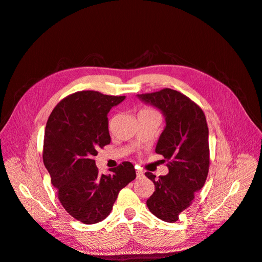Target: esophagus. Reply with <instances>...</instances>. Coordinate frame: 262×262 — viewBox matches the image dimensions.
Masks as SVG:
<instances>
[{
    "mask_svg": "<svg viewBox=\"0 0 262 262\" xmlns=\"http://www.w3.org/2000/svg\"><path fill=\"white\" fill-rule=\"evenodd\" d=\"M144 175V173H143V171L142 169H140V168H137V176L138 178H142V176Z\"/></svg>",
    "mask_w": 262,
    "mask_h": 262,
    "instance_id": "esophagus-1",
    "label": "esophagus"
}]
</instances>
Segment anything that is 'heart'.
<instances>
[{"label":"heart","mask_w":262,"mask_h":262,"mask_svg":"<svg viewBox=\"0 0 262 262\" xmlns=\"http://www.w3.org/2000/svg\"><path fill=\"white\" fill-rule=\"evenodd\" d=\"M148 111H153V110L152 109H148V108H144V109L141 110L140 112H148Z\"/></svg>","instance_id":"heart-1"}]
</instances>
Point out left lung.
<instances>
[{"instance_id":"1","label":"left lung","mask_w":262,"mask_h":262,"mask_svg":"<svg viewBox=\"0 0 262 262\" xmlns=\"http://www.w3.org/2000/svg\"><path fill=\"white\" fill-rule=\"evenodd\" d=\"M138 98L160 109L166 122L155 152L164 157L168 174L155 179L157 176L152 173H145L155 185L146 206L162 221L175 223L207 179L209 145L206 117L200 105L169 88L138 95Z\"/></svg>"}]
</instances>
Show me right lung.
I'll use <instances>...</instances> for the list:
<instances>
[{
  "label": "right lung",
  "mask_w": 262,
  "mask_h": 262,
  "mask_svg": "<svg viewBox=\"0 0 262 262\" xmlns=\"http://www.w3.org/2000/svg\"><path fill=\"white\" fill-rule=\"evenodd\" d=\"M125 96L78 91L66 97L49 116L44 136L43 161L58 200L67 213L83 224L103 221L120 190L137 178L130 162L99 174L98 148L110 143L108 112Z\"/></svg>",
  "instance_id": "right-lung-1"
}]
</instances>
